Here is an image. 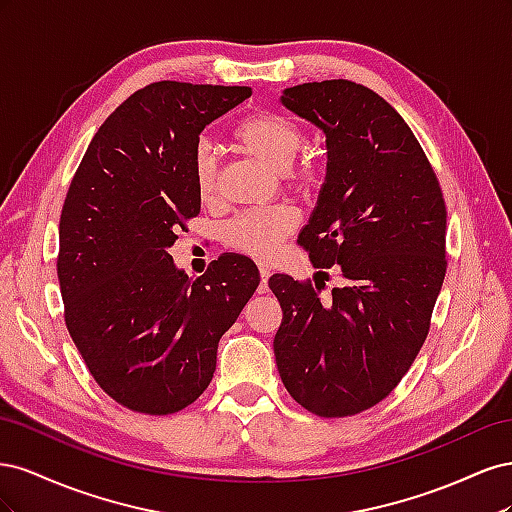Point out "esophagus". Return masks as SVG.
<instances>
[{
	"mask_svg": "<svg viewBox=\"0 0 512 512\" xmlns=\"http://www.w3.org/2000/svg\"><path fill=\"white\" fill-rule=\"evenodd\" d=\"M269 277H271V271L267 267H260V286H258L260 294L269 292Z\"/></svg>",
	"mask_w": 512,
	"mask_h": 512,
	"instance_id": "esophagus-1",
	"label": "esophagus"
}]
</instances>
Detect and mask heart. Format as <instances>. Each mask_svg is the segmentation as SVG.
<instances>
[{"label":"heart","instance_id":"heart-1","mask_svg":"<svg viewBox=\"0 0 512 512\" xmlns=\"http://www.w3.org/2000/svg\"><path fill=\"white\" fill-rule=\"evenodd\" d=\"M232 141L247 156L269 166L273 173L286 175L299 190H309L314 185L316 170L312 164L290 168L305 145V136L288 117L254 113L237 123ZM194 183L203 203H211L218 196V160L207 147H200L194 156ZM297 224L299 215L288 205L245 211L228 224L226 241L243 254L269 258Z\"/></svg>","mask_w":512,"mask_h":512}]
</instances>
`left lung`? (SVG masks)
<instances>
[{
  "instance_id": "left-lung-1",
  "label": "left lung",
  "mask_w": 512,
  "mask_h": 512,
  "mask_svg": "<svg viewBox=\"0 0 512 512\" xmlns=\"http://www.w3.org/2000/svg\"><path fill=\"white\" fill-rule=\"evenodd\" d=\"M282 104L327 136V177L299 243L342 288L273 275L282 305L275 363L290 397L318 416L376 406L429 333L446 273V207L416 136L376 91L335 79L288 87ZM322 273V271H320Z\"/></svg>"
}]
</instances>
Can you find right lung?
<instances>
[{"mask_svg": "<svg viewBox=\"0 0 512 512\" xmlns=\"http://www.w3.org/2000/svg\"><path fill=\"white\" fill-rule=\"evenodd\" d=\"M250 87L151 83L108 115L70 183L57 275L66 327L117 404L173 414L209 386L218 344L260 284L254 262L222 254L190 280L168 247L200 213L198 134Z\"/></svg>", "mask_w": 512, "mask_h": 512, "instance_id": "add662e5", "label": "right lung"}]
</instances>
